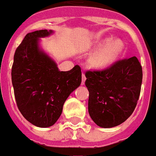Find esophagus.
I'll use <instances>...</instances> for the list:
<instances>
[{
  "label": "esophagus",
  "mask_w": 156,
  "mask_h": 156,
  "mask_svg": "<svg viewBox=\"0 0 156 156\" xmlns=\"http://www.w3.org/2000/svg\"><path fill=\"white\" fill-rule=\"evenodd\" d=\"M86 76H85V74L82 73V80H81V85H84L85 84V81H86Z\"/></svg>",
  "instance_id": "1"
}]
</instances>
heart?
<instances>
[{"label": "heart", "instance_id": "obj_1", "mask_svg": "<svg viewBox=\"0 0 156 156\" xmlns=\"http://www.w3.org/2000/svg\"><path fill=\"white\" fill-rule=\"evenodd\" d=\"M96 51L90 56V63L95 69H107L117 61L124 49V44L119 38L104 37L97 42Z\"/></svg>", "mask_w": 156, "mask_h": 156}]
</instances>
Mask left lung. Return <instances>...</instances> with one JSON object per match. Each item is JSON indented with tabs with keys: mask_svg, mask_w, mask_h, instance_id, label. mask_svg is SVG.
<instances>
[{
	"mask_svg": "<svg viewBox=\"0 0 156 156\" xmlns=\"http://www.w3.org/2000/svg\"><path fill=\"white\" fill-rule=\"evenodd\" d=\"M88 112L99 127L110 129L125 122L133 113L142 84V67L133 56L101 71H87Z\"/></svg>",
	"mask_w": 156,
	"mask_h": 156,
	"instance_id": "left-lung-1",
	"label": "left lung"
}]
</instances>
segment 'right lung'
Wrapping results in <instances>:
<instances>
[{
	"mask_svg": "<svg viewBox=\"0 0 156 156\" xmlns=\"http://www.w3.org/2000/svg\"><path fill=\"white\" fill-rule=\"evenodd\" d=\"M54 33L45 29L27 34L15 52L12 69L18 109L28 122L39 128L57 122L66 99L81 83L80 66L60 71L55 59L41 47L40 38Z\"/></svg>",
	"mask_w": 156,
	"mask_h": 156,
	"instance_id": "1",
	"label": "right lung"
}]
</instances>
